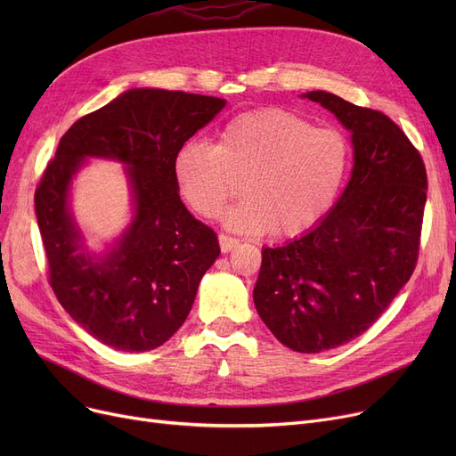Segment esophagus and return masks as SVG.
<instances>
[{
    "instance_id": "esophagus-1",
    "label": "esophagus",
    "mask_w": 456,
    "mask_h": 456,
    "mask_svg": "<svg viewBox=\"0 0 456 456\" xmlns=\"http://www.w3.org/2000/svg\"><path fill=\"white\" fill-rule=\"evenodd\" d=\"M238 246V240L229 234H220V249L222 253H229Z\"/></svg>"
}]
</instances>
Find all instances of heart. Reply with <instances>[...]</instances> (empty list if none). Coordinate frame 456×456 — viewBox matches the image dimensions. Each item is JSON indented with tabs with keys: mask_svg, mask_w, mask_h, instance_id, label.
I'll list each match as a JSON object with an SVG mask.
<instances>
[{
	"mask_svg": "<svg viewBox=\"0 0 456 456\" xmlns=\"http://www.w3.org/2000/svg\"><path fill=\"white\" fill-rule=\"evenodd\" d=\"M351 146L332 127L282 109L242 112L220 129L214 146L188 140L174 157L183 201L216 218L238 191L246 200L225 224L246 234L297 236L325 218L346 183Z\"/></svg>",
	"mask_w": 456,
	"mask_h": 456,
	"instance_id": "obj_1",
	"label": "heart"
}]
</instances>
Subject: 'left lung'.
Returning <instances> with one entry per match:
<instances>
[{"instance_id":"1","label":"left lung","mask_w":456,"mask_h":456,"mask_svg":"<svg viewBox=\"0 0 456 456\" xmlns=\"http://www.w3.org/2000/svg\"><path fill=\"white\" fill-rule=\"evenodd\" d=\"M305 98L351 131L353 174L316 229L262 251L253 299L281 344L320 353L366 332L414 273L427 172L414 143L385 112L323 90Z\"/></svg>"}]
</instances>
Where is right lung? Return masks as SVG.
<instances>
[{
  "instance_id": "add662e5",
  "label": "right lung",
  "mask_w": 456,
  "mask_h": 456,
  "mask_svg": "<svg viewBox=\"0 0 456 456\" xmlns=\"http://www.w3.org/2000/svg\"><path fill=\"white\" fill-rule=\"evenodd\" d=\"M225 107L212 95L134 88L71 126L35 190L50 284L95 340L118 351L162 346L184 323L205 272L220 255L218 236L179 198L174 157ZM85 156L130 164L135 218L98 263L78 251L67 188Z\"/></svg>"
}]
</instances>
